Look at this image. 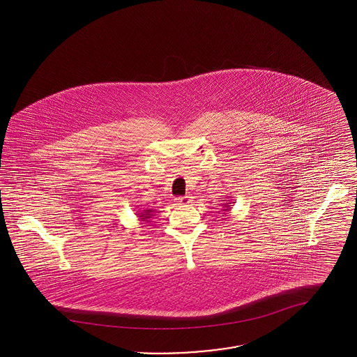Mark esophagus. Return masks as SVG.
<instances>
[{
  "instance_id": "34e87169",
  "label": "esophagus",
  "mask_w": 357,
  "mask_h": 357,
  "mask_svg": "<svg viewBox=\"0 0 357 357\" xmlns=\"http://www.w3.org/2000/svg\"><path fill=\"white\" fill-rule=\"evenodd\" d=\"M192 202V197L186 195V197H181L176 199V204H190Z\"/></svg>"
}]
</instances>
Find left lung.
Listing matches in <instances>:
<instances>
[{
    "mask_svg": "<svg viewBox=\"0 0 357 357\" xmlns=\"http://www.w3.org/2000/svg\"><path fill=\"white\" fill-rule=\"evenodd\" d=\"M231 204H233V202H231V199H230V201H227L226 204H223V206H222V207H223V208H222V211H229V210L231 208Z\"/></svg>",
    "mask_w": 357,
    "mask_h": 357,
    "instance_id": "left-lung-1",
    "label": "left lung"
}]
</instances>
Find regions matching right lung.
I'll return each instance as SVG.
<instances>
[{"instance_id":"right-lung-1","label":"right lung","mask_w":357,"mask_h":357,"mask_svg":"<svg viewBox=\"0 0 357 357\" xmlns=\"http://www.w3.org/2000/svg\"><path fill=\"white\" fill-rule=\"evenodd\" d=\"M153 213H155V210H153V208H146V210L137 211V217H139V221L150 222V218H153Z\"/></svg>"}]
</instances>
